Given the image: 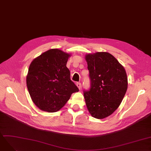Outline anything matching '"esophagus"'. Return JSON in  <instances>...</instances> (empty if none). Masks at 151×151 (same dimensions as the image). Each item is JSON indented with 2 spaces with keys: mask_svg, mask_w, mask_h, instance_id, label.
<instances>
[{
  "mask_svg": "<svg viewBox=\"0 0 151 151\" xmlns=\"http://www.w3.org/2000/svg\"><path fill=\"white\" fill-rule=\"evenodd\" d=\"M76 85H77V87H78V88L79 89V90H81V87H82L81 83H80V82H77V83H76Z\"/></svg>",
  "mask_w": 151,
  "mask_h": 151,
  "instance_id": "1",
  "label": "esophagus"
}]
</instances>
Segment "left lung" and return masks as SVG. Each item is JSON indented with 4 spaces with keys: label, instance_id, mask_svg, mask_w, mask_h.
<instances>
[{
    "label": "left lung",
    "instance_id": "obj_1",
    "mask_svg": "<svg viewBox=\"0 0 151 151\" xmlns=\"http://www.w3.org/2000/svg\"><path fill=\"white\" fill-rule=\"evenodd\" d=\"M87 62L90 88L84 90L87 109L91 116L101 119L116 111L125 95L128 80L124 68L107 52H97L85 56Z\"/></svg>",
    "mask_w": 151,
    "mask_h": 151
}]
</instances>
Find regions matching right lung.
Segmentation results:
<instances>
[{
	"label": "right lung",
	"instance_id": "1",
	"mask_svg": "<svg viewBox=\"0 0 151 151\" xmlns=\"http://www.w3.org/2000/svg\"><path fill=\"white\" fill-rule=\"evenodd\" d=\"M70 56L59 49H50L31 62L26 85L33 103L42 111H59L72 93L78 91L66 67Z\"/></svg>",
	"mask_w": 151,
	"mask_h": 151
}]
</instances>
